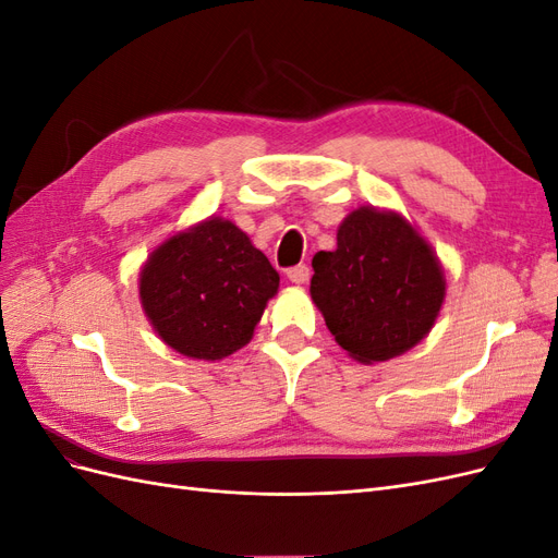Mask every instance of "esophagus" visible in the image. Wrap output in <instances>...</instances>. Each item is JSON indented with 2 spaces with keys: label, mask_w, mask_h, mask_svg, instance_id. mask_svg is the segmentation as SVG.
<instances>
[{
  "label": "esophagus",
  "mask_w": 558,
  "mask_h": 558,
  "mask_svg": "<svg viewBox=\"0 0 558 558\" xmlns=\"http://www.w3.org/2000/svg\"><path fill=\"white\" fill-rule=\"evenodd\" d=\"M310 275H312V269L307 267V265H295V267H291L289 272H286V277H289V281H293V283H307L310 281Z\"/></svg>",
  "instance_id": "34e87169"
}]
</instances>
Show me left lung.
I'll return each instance as SVG.
<instances>
[{
  "instance_id": "1",
  "label": "left lung",
  "mask_w": 558,
  "mask_h": 558,
  "mask_svg": "<svg viewBox=\"0 0 558 558\" xmlns=\"http://www.w3.org/2000/svg\"><path fill=\"white\" fill-rule=\"evenodd\" d=\"M310 293L353 361L402 356L433 330L447 279L437 253L408 218L359 207L337 228V248L318 251Z\"/></svg>"
}]
</instances>
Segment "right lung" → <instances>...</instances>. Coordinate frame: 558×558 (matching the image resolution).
Listing matches in <instances>:
<instances>
[{"instance_id": "right-lung-1", "label": "right lung", "mask_w": 558, "mask_h": 558, "mask_svg": "<svg viewBox=\"0 0 558 558\" xmlns=\"http://www.w3.org/2000/svg\"><path fill=\"white\" fill-rule=\"evenodd\" d=\"M277 291V269L223 216L174 232L140 272L150 326L167 347L197 361H221L246 347Z\"/></svg>"}]
</instances>
